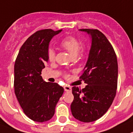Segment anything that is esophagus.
<instances>
[{"mask_svg":"<svg viewBox=\"0 0 133 133\" xmlns=\"http://www.w3.org/2000/svg\"><path fill=\"white\" fill-rule=\"evenodd\" d=\"M64 90H65V92H71V88L70 87V86H64Z\"/></svg>","mask_w":133,"mask_h":133,"instance_id":"1","label":"esophagus"}]
</instances>
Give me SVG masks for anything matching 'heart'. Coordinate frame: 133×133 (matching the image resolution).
Returning a JSON list of instances; mask_svg holds the SVG:
<instances>
[{
    "mask_svg": "<svg viewBox=\"0 0 133 133\" xmlns=\"http://www.w3.org/2000/svg\"><path fill=\"white\" fill-rule=\"evenodd\" d=\"M61 45L70 53L72 57H79L86 52V48L84 46H81L79 40L73 36H68L64 38L61 42ZM47 57L49 62H54L55 60V53L54 49H49L47 51Z\"/></svg>",
    "mask_w": 133,
    "mask_h": 133,
    "instance_id": "obj_1",
    "label": "heart"
}]
</instances>
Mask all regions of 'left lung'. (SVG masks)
I'll list each match as a JSON object with an SVG mask.
<instances>
[{
	"label": "left lung",
	"mask_w": 133,
	"mask_h": 133,
	"mask_svg": "<svg viewBox=\"0 0 133 133\" xmlns=\"http://www.w3.org/2000/svg\"><path fill=\"white\" fill-rule=\"evenodd\" d=\"M92 37L88 59L79 79L87 84L82 90L72 88L71 110L84 122L99 119L110 107L116 96L118 62L116 53L106 36L98 29H82Z\"/></svg>",
	"instance_id": "1"
}]
</instances>
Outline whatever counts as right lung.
<instances>
[{
	"label": "right lung",
	"instance_id": "right-lung-1",
	"mask_svg": "<svg viewBox=\"0 0 133 133\" xmlns=\"http://www.w3.org/2000/svg\"><path fill=\"white\" fill-rule=\"evenodd\" d=\"M62 31L47 29L33 33L21 46L15 63L16 97L24 113L35 122H45L53 117L64 91L57 83L44 82L41 76L48 60L51 39Z\"/></svg>",
	"mask_w": 133,
	"mask_h": 133
}]
</instances>
